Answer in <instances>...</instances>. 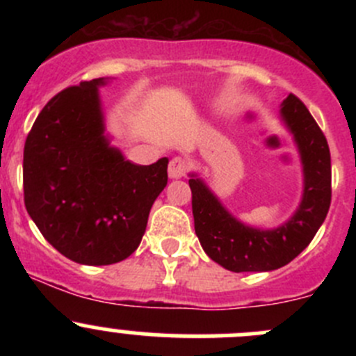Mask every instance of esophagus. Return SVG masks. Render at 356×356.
Here are the masks:
<instances>
[{
  "instance_id": "34e87169",
  "label": "esophagus",
  "mask_w": 356,
  "mask_h": 356,
  "mask_svg": "<svg viewBox=\"0 0 356 356\" xmlns=\"http://www.w3.org/2000/svg\"><path fill=\"white\" fill-rule=\"evenodd\" d=\"M186 172H188V161H186L182 156L172 158L170 163H168V177L181 179L184 177Z\"/></svg>"
}]
</instances>
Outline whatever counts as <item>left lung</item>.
I'll list each match as a JSON object with an SVG mask.
<instances>
[{
    "instance_id": "1",
    "label": "left lung",
    "mask_w": 356,
    "mask_h": 356,
    "mask_svg": "<svg viewBox=\"0 0 356 356\" xmlns=\"http://www.w3.org/2000/svg\"><path fill=\"white\" fill-rule=\"evenodd\" d=\"M281 115L293 132L303 163V198L296 213L281 227L264 231L232 217L195 174V231L204 253L231 272H267L284 267L305 250L331 207V152L327 139L300 98L289 95Z\"/></svg>"
}]
</instances>
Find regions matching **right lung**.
Returning <instances> with one entry per match:
<instances>
[{
    "instance_id": "obj_1",
    "label": "right lung",
    "mask_w": 356,
    "mask_h": 356,
    "mask_svg": "<svg viewBox=\"0 0 356 356\" xmlns=\"http://www.w3.org/2000/svg\"><path fill=\"white\" fill-rule=\"evenodd\" d=\"M70 86L35 118L24 146V201L46 241L82 265H111L138 250L168 158L136 165L105 136L98 88Z\"/></svg>"
}]
</instances>
